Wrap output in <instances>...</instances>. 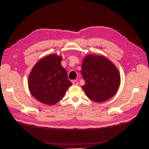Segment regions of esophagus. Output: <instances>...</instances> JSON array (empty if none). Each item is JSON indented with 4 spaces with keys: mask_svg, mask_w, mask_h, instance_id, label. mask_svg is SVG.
<instances>
[{
    "mask_svg": "<svg viewBox=\"0 0 149 149\" xmlns=\"http://www.w3.org/2000/svg\"><path fill=\"white\" fill-rule=\"evenodd\" d=\"M72 83H73V85H78V81L76 80H73V81H72Z\"/></svg>",
    "mask_w": 149,
    "mask_h": 149,
    "instance_id": "obj_1",
    "label": "esophagus"
}]
</instances>
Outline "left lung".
I'll use <instances>...</instances> for the list:
<instances>
[{"label": "left lung", "mask_w": 149, "mask_h": 149, "mask_svg": "<svg viewBox=\"0 0 149 149\" xmlns=\"http://www.w3.org/2000/svg\"><path fill=\"white\" fill-rule=\"evenodd\" d=\"M85 81L82 88L90 100L101 102L116 93L120 78L115 65L106 58L89 55L83 61L81 71Z\"/></svg>", "instance_id": "8db88e82"}]
</instances>
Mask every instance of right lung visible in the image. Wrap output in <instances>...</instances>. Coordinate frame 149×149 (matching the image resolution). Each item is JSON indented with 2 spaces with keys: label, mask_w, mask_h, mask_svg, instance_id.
<instances>
[{
  "label": "right lung",
  "mask_w": 149,
  "mask_h": 149,
  "mask_svg": "<svg viewBox=\"0 0 149 149\" xmlns=\"http://www.w3.org/2000/svg\"><path fill=\"white\" fill-rule=\"evenodd\" d=\"M62 58L56 55L44 57L31 70L29 88L36 100L47 105H53L63 97L72 85L66 70L61 65Z\"/></svg>",
  "instance_id": "obj_1"
}]
</instances>
